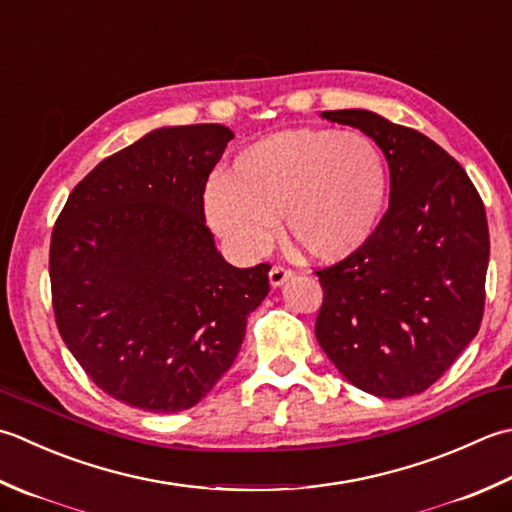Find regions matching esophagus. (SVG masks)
I'll list each match as a JSON object with an SVG mask.
<instances>
[{
  "label": "esophagus",
  "instance_id": "obj_1",
  "mask_svg": "<svg viewBox=\"0 0 512 512\" xmlns=\"http://www.w3.org/2000/svg\"><path fill=\"white\" fill-rule=\"evenodd\" d=\"M288 277H293V270L282 266V264H275L268 273V279H270V284H273V286H282Z\"/></svg>",
  "mask_w": 512,
  "mask_h": 512
}]
</instances>
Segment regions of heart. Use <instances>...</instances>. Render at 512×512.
Segmentation results:
<instances>
[{"label":"heart","mask_w":512,"mask_h":512,"mask_svg":"<svg viewBox=\"0 0 512 512\" xmlns=\"http://www.w3.org/2000/svg\"><path fill=\"white\" fill-rule=\"evenodd\" d=\"M388 197V164L364 133L297 128L250 144L206 190L210 228L244 257L264 253L277 219L297 253L337 262L368 242Z\"/></svg>","instance_id":"obj_1"}]
</instances>
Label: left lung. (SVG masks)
Here are the masks:
<instances>
[{
    "mask_svg": "<svg viewBox=\"0 0 512 512\" xmlns=\"http://www.w3.org/2000/svg\"><path fill=\"white\" fill-rule=\"evenodd\" d=\"M359 128L390 168L388 210L355 253L315 270V335L339 373L370 395L424 393L473 342L490 255L484 202L433 139L370 110H326Z\"/></svg>",
    "mask_w": 512,
    "mask_h": 512,
    "instance_id": "1",
    "label": "left lung"
}]
</instances>
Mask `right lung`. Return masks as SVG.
<instances>
[{"mask_svg": "<svg viewBox=\"0 0 512 512\" xmlns=\"http://www.w3.org/2000/svg\"><path fill=\"white\" fill-rule=\"evenodd\" d=\"M233 133L159 128L79 182L50 237L55 322L93 384L179 413L233 366L270 264L235 268L206 226L204 190Z\"/></svg>", "mask_w": 512, "mask_h": 512, "instance_id": "right-lung-1", "label": "right lung"}]
</instances>
